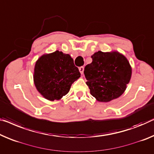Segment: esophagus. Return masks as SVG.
<instances>
[{
  "instance_id": "esophagus-1",
  "label": "esophagus",
  "mask_w": 154,
  "mask_h": 154,
  "mask_svg": "<svg viewBox=\"0 0 154 154\" xmlns=\"http://www.w3.org/2000/svg\"><path fill=\"white\" fill-rule=\"evenodd\" d=\"M79 72H81V74H83L84 70V66H81V67H79Z\"/></svg>"
}]
</instances>
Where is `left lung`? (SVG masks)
<instances>
[{"instance_id": "1", "label": "left lung", "mask_w": 154, "mask_h": 154, "mask_svg": "<svg viewBox=\"0 0 154 154\" xmlns=\"http://www.w3.org/2000/svg\"><path fill=\"white\" fill-rule=\"evenodd\" d=\"M93 61L86 66L84 75L90 93L100 102H109L125 93L132 75V68L125 55L116 50L96 52Z\"/></svg>"}]
</instances>
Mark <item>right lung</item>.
<instances>
[{
    "label": "right lung",
    "instance_id": "add662e5",
    "mask_svg": "<svg viewBox=\"0 0 154 154\" xmlns=\"http://www.w3.org/2000/svg\"><path fill=\"white\" fill-rule=\"evenodd\" d=\"M80 77L70 55L59 50L41 55L34 66V86L42 97L51 102L61 100Z\"/></svg>",
    "mask_w": 154,
    "mask_h": 154
}]
</instances>
